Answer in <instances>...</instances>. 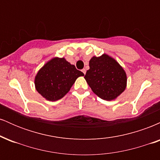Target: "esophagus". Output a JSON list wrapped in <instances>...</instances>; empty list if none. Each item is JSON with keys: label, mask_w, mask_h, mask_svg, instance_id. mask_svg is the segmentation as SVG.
Wrapping results in <instances>:
<instances>
[{"label": "esophagus", "mask_w": 160, "mask_h": 160, "mask_svg": "<svg viewBox=\"0 0 160 160\" xmlns=\"http://www.w3.org/2000/svg\"><path fill=\"white\" fill-rule=\"evenodd\" d=\"M82 72L84 74H86V69H82Z\"/></svg>", "instance_id": "esophagus-1"}]
</instances>
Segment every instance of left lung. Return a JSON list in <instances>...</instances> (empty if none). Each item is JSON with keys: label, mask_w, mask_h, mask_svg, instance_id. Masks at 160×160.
<instances>
[{"label": "left lung", "mask_w": 160, "mask_h": 160, "mask_svg": "<svg viewBox=\"0 0 160 160\" xmlns=\"http://www.w3.org/2000/svg\"><path fill=\"white\" fill-rule=\"evenodd\" d=\"M84 78L95 94L104 100L111 101L126 87V74L119 63L106 54L93 56Z\"/></svg>", "instance_id": "1"}]
</instances>
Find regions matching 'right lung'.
<instances>
[{"instance_id":"obj_1","label":"right lung","mask_w":160,"mask_h":160,"mask_svg":"<svg viewBox=\"0 0 160 160\" xmlns=\"http://www.w3.org/2000/svg\"><path fill=\"white\" fill-rule=\"evenodd\" d=\"M84 74L71 65L65 58H54L40 69L34 80L37 91L47 100L63 98L77 78Z\"/></svg>"}]
</instances>
